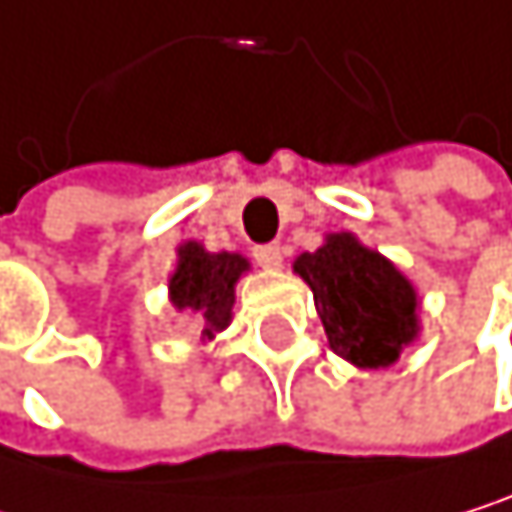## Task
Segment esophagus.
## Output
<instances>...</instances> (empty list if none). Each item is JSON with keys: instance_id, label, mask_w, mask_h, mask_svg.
Here are the masks:
<instances>
[{"instance_id": "obj_1", "label": "esophagus", "mask_w": 512, "mask_h": 512, "mask_svg": "<svg viewBox=\"0 0 512 512\" xmlns=\"http://www.w3.org/2000/svg\"><path fill=\"white\" fill-rule=\"evenodd\" d=\"M253 259L262 268H280V262H284V247H280V244H262V247L253 250Z\"/></svg>"}]
</instances>
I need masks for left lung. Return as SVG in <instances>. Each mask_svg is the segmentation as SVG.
<instances>
[{
	"label": "left lung",
	"instance_id": "left-lung-1",
	"mask_svg": "<svg viewBox=\"0 0 512 512\" xmlns=\"http://www.w3.org/2000/svg\"><path fill=\"white\" fill-rule=\"evenodd\" d=\"M314 293L329 348L363 369L391 366L415 339V290L409 280L354 235H329L293 265Z\"/></svg>",
	"mask_w": 512,
	"mask_h": 512
}]
</instances>
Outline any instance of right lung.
<instances>
[{
  "label": "right lung",
  "instance_id": "1",
  "mask_svg": "<svg viewBox=\"0 0 512 512\" xmlns=\"http://www.w3.org/2000/svg\"><path fill=\"white\" fill-rule=\"evenodd\" d=\"M244 271V256L207 253L201 244L189 241L180 247V265L170 277V299L201 326L204 339H213L232 320L235 284Z\"/></svg>",
  "mask_w": 512,
  "mask_h": 512
}]
</instances>
